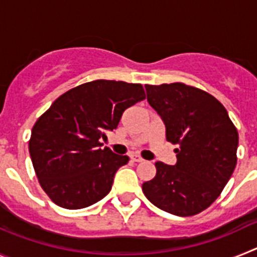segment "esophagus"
<instances>
[{"instance_id": "obj_1", "label": "esophagus", "mask_w": 257, "mask_h": 257, "mask_svg": "<svg viewBox=\"0 0 257 257\" xmlns=\"http://www.w3.org/2000/svg\"><path fill=\"white\" fill-rule=\"evenodd\" d=\"M131 160H133L134 162H138V163L143 162V161H144V160H143V158H142V157L136 156V154H133V156H131Z\"/></svg>"}]
</instances>
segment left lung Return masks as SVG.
Returning a JSON list of instances; mask_svg holds the SVG:
<instances>
[{"label":"left lung","instance_id":"left-lung-1","mask_svg":"<svg viewBox=\"0 0 257 257\" xmlns=\"http://www.w3.org/2000/svg\"><path fill=\"white\" fill-rule=\"evenodd\" d=\"M145 90L165 123L166 139L179 148L174 166L156 162V176L143 184V192L166 212L197 215L212 205L234 171L237 128L224 105L203 90L180 82Z\"/></svg>","mask_w":257,"mask_h":257}]
</instances>
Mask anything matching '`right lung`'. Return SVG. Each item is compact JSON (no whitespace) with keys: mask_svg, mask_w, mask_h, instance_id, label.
<instances>
[{"mask_svg":"<svg viewBox=\"0 0 257 257\" xmlns=\"http://www.w3.org/2000/svg\"><path fill=\"white\" fill-rule=\"evenodd\" d=\"M144 99L140 83L96 79L59 96L38 118L29 154L41 187L55 205L85 208L110 192L128 157L101 149L99 140L117 128L127 108Z\"/></svg>","mask_w":257,"mask_h":257,"instance_id":"right-lung-1","label":"right lung"}]
</instances>
